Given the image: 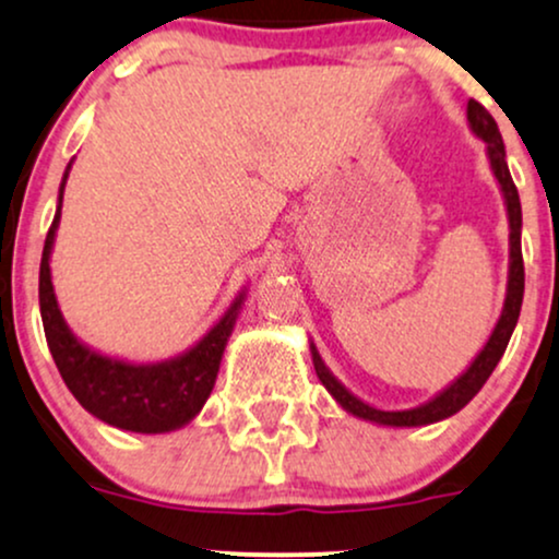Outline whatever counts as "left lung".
Returning <instances> with one entry per match:
<instances>
[{"label": "left lung", "instance_id": "8db88e82", "mask_svg": "<svg viewBox=\"0 0 559 559\" xmlns=\"http://www.w3.org/2000/svg\"><path fill=\"white\" fill-rule=\"evenodd\" d=\"M467 126H471L473 136H478L486 144V157H489L491 173L497 178L499 191H502L504 207H507V223H510V267H507V294L502 305V316H499L497 325H493L489 342L484 344V349L473 357V362L449 383L447 389H441L439 394L431 396L428 402L418 404V407L409 409H378L373 404L362 402L360 396L352 394L349 389L331 373L329 365L320 357L318 346L310 342L312 352V365H316V373L320 378L329 394L336 400L349 415L362 418L376 426H389V428H415V426H431L444 418H452L454 413L465 407L473 396L478 394L480 386L489 381V376L497 368V362L502 360L507 344H510L512 331H515L518 318H521V305H523V286H525V273H523V252H521V228H523V213H521V197H518L515 183H512L510 168H507V155H504V141L499 133L497 123L486 107H480L476 99L467 102Z\"/></svg>", "mask_w": 559, "mask_h": 559}]
</instances>
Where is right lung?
Masks as SVG:
<instances>
[{"mask_svg": "<svg viewBox=\"0 0 559 559\" xmlns=\"http://www.w3.org/2000/svg\"><path fill=\"white\" fill-rule=\"evenodd\" d=\"M73 168V159L62 173L60 194H57V213L44 241L41 267H38V307H41L44 333H47L49 352H52L57 370L70 389V394L81 402L86 413L115 428L133 433H168L183 428L199 415L215 386L221 370L223 352L234 333L247 288L230 301L221 320L204 333L194 346L163 362H128L96 352L83 344L62 318L57 294L52 286V249L60 228L62 194Z\"/></svg>", "mask_w": 559, "mask_h": 559, "instance_id": "add662e5", "label": "right lung"}]
</instances>
